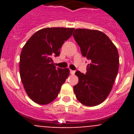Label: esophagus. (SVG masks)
Masks as SVG:
<instances>
[{
    "label": "esophagus",
    "mask_w": 134,
    "mask_h": 134,
    "mask_svg": "<svg viewBox=\"0 0 134 134\" xmlns=\"http://www.w3.org/2000/svg\"><path fill=\"white\" fill-rule=\"evenodd\" d=\"M70 72L71 74H74V73H75V71L70 70Z\"/></svg>",
    "instance_id": "obj_1"
}]
</instances>
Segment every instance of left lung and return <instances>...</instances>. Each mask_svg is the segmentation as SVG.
Instances as JSON below:
<instances>
[{"mask_svg":"<svg viewBox=\"0 0 134 134\" xmlns=\"http://www.w3.org/2000/svg\"><path fill=\"white\" fill-rule=\"evenodd\" d=\"M74 32L82 55L90 61L86 74L75 72L79 82L74 86V92L82 104L96 106L103 102L113 88L119 70L118 49L101 31L77 29Z\"/></svg>","mask_w":134,"mask_h":134,"instance_id":"1","label":"left lung"}]
</instances>
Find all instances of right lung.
I'll return each mask as SVG.
<instances>
[{"mask_svg":"<svg viewBox=\"0 0 134 134\" xmlns=\"http://www.w3.org/2000/svg\"><path fill=\"white\" fill-rule=\"evenodd\" d=\"M74 28L48 27L40 29L23 46L20 55L21 79L27 95L40 105L52 102L70 73L68 68H57L53 58L70 38Z\"/></svg>","mask_w":134,"mask_h":134,"instance_id":"right-lung-1","label":"right lung"}]
</instances>
